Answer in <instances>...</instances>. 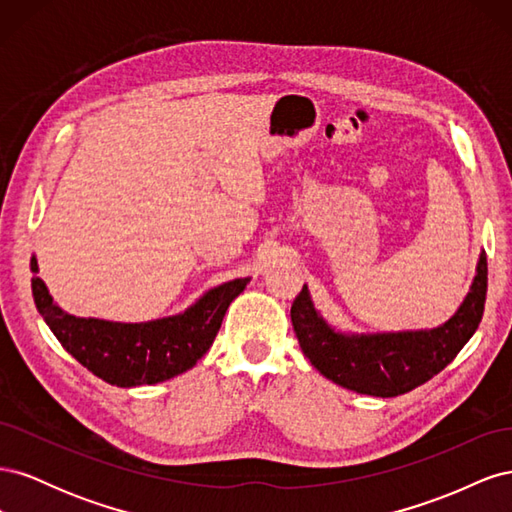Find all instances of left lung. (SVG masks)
Instances as JSON below:
<instances>
[{"instance_id":"8db88e82","label":"left lung","mask_w":512,"mask_h":512,"mask_svg":"<svg viewBox=\"0 0 512 512\" xmlns=\"http://www.w3.org/2000/svg\"><path fill=\"white\" fill-rule=\"evenodd\" d=\"M485 299L487 256L483 252L468 297L455 316L431 331L339 333L316 312L307 286L292 301L290 320L303 354L324 378L363 395L397 397L425 384L455 359L478 329Z\"/></svg>"}]
</instances>
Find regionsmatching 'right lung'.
I'll list each match as a JSON object with an SVG mask.
<instances>
[{"instance_id":"obj_1","label":"right lung","mask_w":512,"mask_h":512,"mask_svg":"<svg viewBox=\"0 0 512 512\" xmlns=\"http://www.w3.org/2000/svg\"><path fill=\"white\" fill-rule=\"evenodd\" d=\"M32 292L40 316L49 324L76 361L108 384L141 386L175 378L196 365L218 335L228 305L235 301L250 277L226 282L205 292L183 314L151 322H111L76 318L53 303L36 275L32 256Z\"/></svg>"}]
</instances>
